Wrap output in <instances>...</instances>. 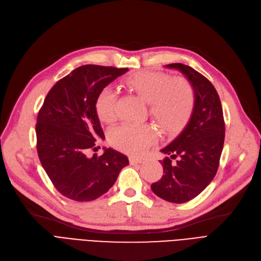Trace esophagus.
Instances as JSON below:
<instances>
[{
  "instance_id": "34e87169",
  "label": "esophagus",
  "mask_w": 261,
  "mask_h": 261,
  "mask_svg": "<svg viewBox=\"0 0 261 261\" xmlns=\"http://www.w3.org/2000/svg\"><path fill=\"white\" fill-rule=\"evenodd\" d=\"M129 162L130 164H140L143 162V159L141 158H135V156H129Z\"/></svg>"
}]
</instances>
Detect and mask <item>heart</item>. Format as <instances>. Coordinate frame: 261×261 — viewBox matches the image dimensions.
<instances>
[{
    "label": "heart",
    "instance_id": "1",
    "mask_svg": "<svg viewBox=\"0 0 261 261\" xmlns=\"http://www.w3.org/2000/svg\"><path fill=\"white\" fill-rule=\"evenodd\" d=\"M130 92L148 103V113L164 135H174L182 129L193 112L195 95L193 86L185 77L163 72L144 71L124 81ZM95 109L98 118L107 123L117 118L116 94L109 87L98 94ZM156 133L149 124L122 123L109 133L110 144L129 154L141 153L155 139Z\"/></svg>",
    "mask_w": 261,
    "mask_h": 261
}]
</instances>
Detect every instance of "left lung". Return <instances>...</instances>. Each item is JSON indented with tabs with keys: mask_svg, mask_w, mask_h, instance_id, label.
I'll list each match as a JSON object with an SVG mask.
<instances>
[{
	"mask_svg": "<svg viewBox=\"0 0 261 261\" xmlns=\"http://www.w3.org/2000/svg\"><path fill=\"white\" fill-rule=\"evenodd\" d=\"M182 72L193 86L195 102L185 130L161 151L162 178L151 185L153 193L169 202L182 203L196 197L218 172L225 139L223 109L217 89L193 68L168 64ZM177 158L176 163L171 159Z\"/></svg>",
	"mask_w": 261,
	"mask_h": 261,
	"instance_id": "left-lung-1",
	"label": "left lung"
}]
</instances>
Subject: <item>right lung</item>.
Masks as SVG:
<instances>
[{"label": "right lung", "mask_w": 261, "mask_h": 261, "mask_svg": "<svg viewBox=\"0 0 261 261\" xmlns=\"http://www.w3.org/2000/svg\"><path fill=\"white\" fill-rule=\"evenodd\" d=\"M128 68L84 65L56 82L40 108L36 123L37 152L53 186L75 201L94 200L110 190L128 158L112 148L102 155L98 139L105 133L95 109L98 94Z\"/></svg>", "instance_id": "add662e5"}]
</instances>
